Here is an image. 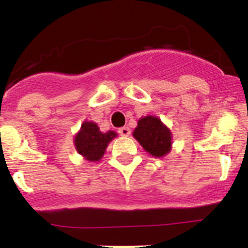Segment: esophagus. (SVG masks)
<instances>
[{
    "mask_svg": "<svg viewBox=\"0 0 248 248\" xmlns=\"http://www.w3.org/2000/svg\"><path fill=\"white\" fill-rule=\"evenodd\" d=\"M118 133H119L122 137H128V135H130V128H128V126H123V128L118 129Z\"/></svg>",
    "mask_w": 248,
    "mask_h": 248,
    "instance_id": "1",
    "label": "esophagus"
}]
</instances>
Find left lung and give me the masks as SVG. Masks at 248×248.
<instances>
[{
  "instance_id": "obj_1",
  "label": "left lung",
  "mask_w": 248,
  "mask_h": 248,
  "mask_svg": "<svg viewBox=\"0 0 248 248\" xmlns=\"http://www.w3.org/2000/svg\"><path fill=\"white\" fill-rule=\"evenodd\" d=\"M133 135L153 156H164L171 146L170 130L156 117L141 118Z\"/></svg>"
}]
</instances>
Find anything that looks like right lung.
<instances>
[{
  "instance_id": "obj_1",
  "label": "right lung",
  "mask_w": 248,
  "mask_h": 248,
  "mask_svg": "<svg viewBox=\"0 0 248 248\" xmlns=\"http://www.w3.org/2000/svg\"><path fill=\"white\" fill-rule=\"evenodd\" d=\"M117 137L114 131L102 133L93 122H84L80 131L76 137L77 151L89 161H98L104 154L107 145L113 138Z\"/></svg>"
}]
</instances>
